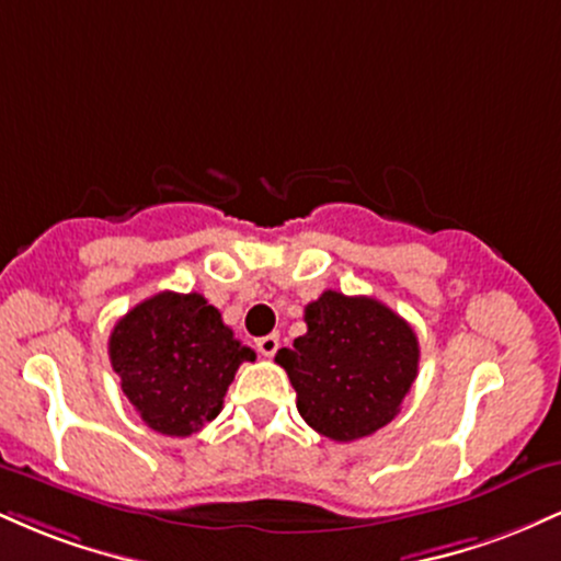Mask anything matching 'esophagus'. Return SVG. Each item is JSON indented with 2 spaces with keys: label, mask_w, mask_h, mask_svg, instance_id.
Returning a JSON list of instances; mask_svg holds the SVG:
<instances>
[{
  "label": "esophagus",
  "mask_w": 561,
  "mask_h": 561,
  "mask_svg": "<svg viewBox=\"0 0 561 561\" xmlns=\"http://www.w3.org/2000/svg\"><path fill=\"white\" fill-rule=\"evenodd\" d=\"M255 347H259L261 356L272 358L279 351V334H263V337L255 340Z\"/></svg>",
  "instance_id": "esophagus-1"
}]
</instances>
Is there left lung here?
I'll return each mask as SVG.
<instances>
[{
	"label": "left lung",
	"instance_id": "1",
	"mask_svg": "<svg viewBox=\"0 0 561 561\" xmlns=\"http://www.w3.org/2000/svg\"><path fill=\"white\" fill-rule=\"evenodd\" d=\"M306 324L308 332L274 362L298 392L308 427L351 443L396 420L420 369L409 321L375 298L327 289L306 306Z\"/></svg>",
	"mask_w": 561,
	"mask_h": 561
}]
</instances>
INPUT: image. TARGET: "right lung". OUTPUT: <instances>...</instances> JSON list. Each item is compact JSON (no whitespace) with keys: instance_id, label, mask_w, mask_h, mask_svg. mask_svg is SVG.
I'll use <instances>...</instances> for the list:
<instances>
[{"instance_id":"1","label":"right lung","mask_w":561,"mask_h":561,"mask_svg":"<svg viewBox=\"0 0 561 561\" xmlns=\"http://www.w3.org/2000/svg\"><path fill=\"white\" fill-rule=\"evenodd\" d=\"M111 364L141 422L186 437L216 420L242 362H255L203 295L165 293L134 306L113 327Z\"/></svg>"}]
</instances>
